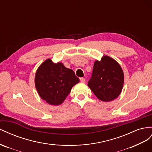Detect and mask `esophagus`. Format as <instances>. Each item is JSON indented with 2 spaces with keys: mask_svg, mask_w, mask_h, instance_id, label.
<instances>
[{
  "mask_svg": "<svg viewBox=\"0 0 152 152\" xmlns=\"http://www.w3.org/2000/svg\"><path fill=\"white\" fill-rule=\"evenodd\" d=\"M85 79L84 78V77H81V78H80V81L81 82V83H85Z\"/></svg>",
  "mask_w": 152,
  "mask_h": 152,
  "instance_id": "1",
  "label": "esophagus"
}]
</instances>
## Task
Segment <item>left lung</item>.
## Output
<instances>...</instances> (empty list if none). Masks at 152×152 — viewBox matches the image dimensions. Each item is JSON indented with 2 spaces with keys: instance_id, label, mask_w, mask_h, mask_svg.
Masks as SVG:
<instances>
[{
  "instance_id": "obj_1",
  "label": "left lung",
  "mask_w": 152,
  "mask_h": 152,
  "mask_svg": "<svg viewBox=\"0 0 152 152\" xmlns=\"http://www.w3.org/2000/svg\"><path fill=\"white\" fill-rule=\"evenodd\" d=\"M124 83V71L115 59L104 55L100 61L95 60L88 86L99 100L110 102L116 99L122 92Z\"/></svg>"
}]
</instances>
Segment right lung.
Returning <instances> with one entry per match:
<instances>
[{
	"label": "right lung",
	"instance_id": "1",
	"mask_svg": "<svg viewBox=\"0 0 152 152\" xmlns=\"http://www.w3.org/2000/svg\"><path fill=\"white\" fill-rule=\"evenodd\" d=\"M80 82L72 69L62 62L54 63L46 59L37 69L35 86L41 98L50 105L61 104L70 93L71 88Z\"/></svg>",
	"mask_w": 152,
	"mask_h": 152
}]
</instances>
